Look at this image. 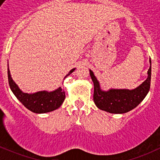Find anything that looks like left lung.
<instances>
[{
  "instance_id": "8db88e82",
  "label": "left lung",
  "mask_w": 160,
  "mask_h": 160,
  "mask_svg": "<svg viewBox=\"0 0 160 160\" xmlns=\"http://www.w3.org/2000/svg\"><path fill=\"white\" fill-rule=\"evenodd\" d=\"M149 62L150 67L147 79L132 90L111 88L103 90L94 72L90 70V75L94 83V102L96 107L102 111L111 114H124L135 108L149 92L152 77L151 59Z\"/></svg>"
}]
</instances>
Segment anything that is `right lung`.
<instances>
[{"mask_svg": "<svg viewBox=\"0 0 160 160\" xmlns=\"http://www.w3.org/2000/svg\"><path fill=\"white\" fill-rule=\"evenodd\" d=\"M73 68L65 76L66 78L70 73L75 70ZM8 84L12 92L17 98L25 106L28 110L36 114H44V113L51 112L58 109L65 100V91L62 88L59 87L53 91L41 90L35 93H25L19 88L16 82L12 80L11 73L8 69Z\"/></svg>", "mask_w": 160, "mask_h": 160, "instance_id": "add662e5", "label": "right lung"}]
</instances>
